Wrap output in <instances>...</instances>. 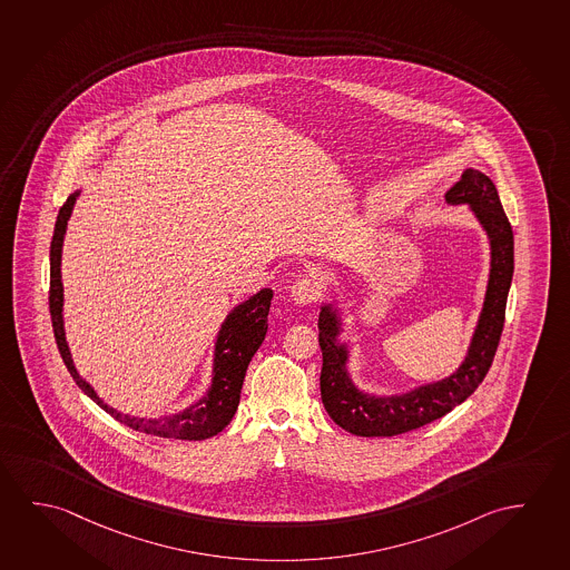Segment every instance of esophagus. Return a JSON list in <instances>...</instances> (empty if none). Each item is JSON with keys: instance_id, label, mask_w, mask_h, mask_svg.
<instances>
[{"instance_id": "34e87169", "label": "esophagus", "mask_w": 570, "mask_h": 570, "mask_svg": "<svg viewBox=\"0 0 570 570\" xmlns=\"http://www.w3.org/2000/svg\"><path fill=\"white\" fill-rule=\"evenodd\" d=\"M318 295H321V287L313 277H301L291 285V298L303 307L313 305Z\"/></svg>"}]
</instances>
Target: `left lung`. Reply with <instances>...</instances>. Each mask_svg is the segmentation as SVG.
<instances>
[{
    "mask_svg": "<svg viewBox=\"0 0 570 570\" xmlns=\"http://www.w3.org/2000/svg\"><path fill=\"white\" fill-rule=\"evenodd\" d=\"M448 206H465L488 235L489 275L483 305L460 366L434 382L384 394L356 384L348 362L353 351L343 341V308L331 301L321 303L318 344L323 351L321 397L335 424L361 438H390L406 434L445 416L475 392L485 379L498 351L505 323V305L513 279V229L507 219L498 188L475 168H463L460 180L443 194Z\"/></svg>",
    "mask_w": 570,
    "mask_h": 570,
    "instance_id": "1",
    "label": "left lung"
}]
</instances>
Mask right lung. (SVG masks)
<instances>
[{"instance_id":"right-lung-1","label":"right lung","mask_w":570,"mask_h":570,"mask_svg":"<svg viewBox=\"0 0 570 570\" xmlns=\"http://www.w3.org/2000/svg\"><path fill=\"white\" fill-rule=\"evenodd\" d=\"M81 196V190L72 191L67 198L63 208L59 209L57 224H55L53 242H51V291H49V311L53 321V333L59 353L63 356L65 366L71 372L77 386L97 402L107 414L118 420L120 424L132 428L136 432L158 435V438H173V440H208L219 434L226 428L235 410L239 406L242 386H244L245 371L249 362L262 346L267 335V315L272 307L273 291H257L255 295L237 303L227 313L224 323L219 325L214 351H212V379L209 386L202 396L184 407L176 414L160 417H140L122 414L117 407L109 406L91 384L82 379L75 368L71 348L65 336L63 318V281H61V255H63L65 234L67 224L71 219L75 202Z\"/></svg>"}]
</instances>
